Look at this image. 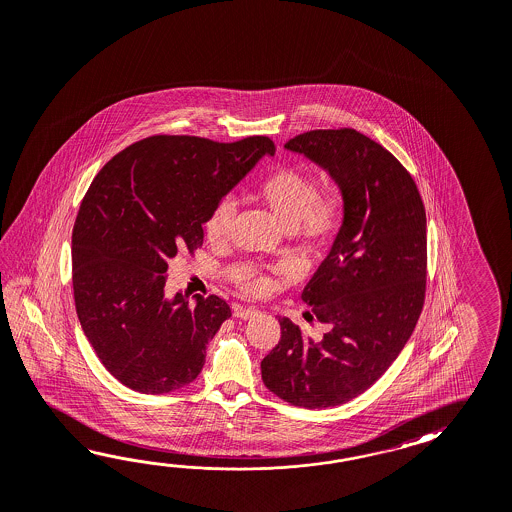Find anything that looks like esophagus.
I'll use <instances>...</instances> for the list:
<instances>
[{
  "instance_id": "obj_1",
  "label": "esophagus",
  "mask_w": 512,
  "mask_h": 512,
  "mask_svg": "<svg viewBox=\"0 0 512 512\" xmlns=\"http://www.w3.org/2000/svg\"><path fill=\"white\" fill-rule=\"evenodd\" d=\"M259 314L257 307H246V305H235L233 309V316L240 318V320H251L253 316Z\"/></svg>"
}]
</instances>
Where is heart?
Wrapping results in <instances>:
<instances>
[{
	"instance_id": "obj_1",
	"label": "heart",
	"mask_w": 512,
	"mask_h": 512,
	"mask_svg": "<svg viewBox=\"0 0 512 512\" xmlns=\"http://www.w3.org/2000/svg\"><path fill=\"white\" fill-rule=\"evenodd\" d=\"M257 198L272 212L285 231L296 233L309 244H324L335 235L342 222V201L335 196L318 198V185L311 175L281 168L268 175L257 188ZM233 218V201H220L205 222L211 242L224 240ZM270 287L264 275L251 274L242 281L250 294H262Z\"/></svg>"
}]
</instances>
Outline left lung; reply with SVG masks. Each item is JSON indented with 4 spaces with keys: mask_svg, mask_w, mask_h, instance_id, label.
Here are the masks:
<instances>
[{
    "mask_svg": "<svg viewBox=\"0 0 512 512\" xmlns=\"http://www.w3.org/2000/svg\"><path fill=\"white\" fill-rule=\"evenodd\" d=\"M285 150L320 166L342 194V225L301 298L322 338L279 318L281 340L261 362L262 381L296 407L357 398L411 338L425 298V209L411 174L355 129H316Z\"/></svg>",
    "mask_w": 512,
    "mask_h": 512,
    "instance_id": "obj_1",
    "label": "left lung"
}]
</instances>
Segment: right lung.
Returning <instances> with one entry per match:
<instances>
[{
	"label": "right lung",
	"instance_id": "1",
	"mask_svg": "<svg viewBox=\"0 0 512 512\" xmlns=\"http://www.w3.org/2000/svg\"><path fill=\"white\" fill-rule=\"evenodd\" d=\"M274 151L268 137L157 135L114 155L90 183L72 233L75 311L125 387L164 394L200 375L231 309L218 296L168 298V261L200 248L212 209Z\"/></svg>",
	"mask_w": 512,
	"mask_h": 512
}]
</instances>
